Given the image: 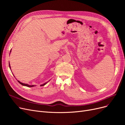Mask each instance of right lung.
<instances>
[{"label":"right lung","mask_w":125,"mask_h":125,"mask_svg":"<svg viewBox=\"0 0 125 125\" xmlns=\"http://www.w3.org/2000/svg\"><path fill=\"white\" fill-rule=\"evenodd\" d=\"M11 52V51H10V52ZM9 68H10V70H11V67H10V63H9ZM18 81L19 82V83H20L21 84V85H23V86H28V87H33V86H36L35 85H29V84H25V83H22V82H21L20 81H19V80H18ZM48 82H45V83H44V84H41V86H43V85H45Z\"/></svg>","instance_id":"add662e5"}]
</instances>
